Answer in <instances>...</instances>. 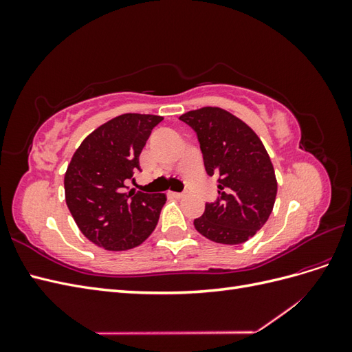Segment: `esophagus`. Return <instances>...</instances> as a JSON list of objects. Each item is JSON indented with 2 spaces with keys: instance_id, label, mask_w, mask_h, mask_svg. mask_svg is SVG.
Wrapping results in <instances>:
<instances>
[{
  "instance_id": "obj_1",
  "label": "esophagus",
  "mask_w": 352,
  "mask_h": 352,
  "mask_svg": "<svg viewBox=\"0 0 352 352\" xmlns=\"http://www.w3.org/2000/svg\"><path fill=\"white\" fill-rule=\"evenodd\" d=\"M172 195H173L175 198H182V197L185 195V192H172Z\"/></svg>"
}]
</instances>
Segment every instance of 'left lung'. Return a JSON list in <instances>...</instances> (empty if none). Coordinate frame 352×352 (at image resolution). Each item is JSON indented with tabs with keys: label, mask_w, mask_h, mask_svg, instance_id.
I'll return each instance as SVG.
<instances>
[{
	"label": "left lung",
	"mask_w": 352,
	"mask_h": 352,
	"mask_svg": "<svg viewBox=\"0 0 352 352\" xmlns=\"http://www.w3.org/2000/svg\"><path fill=\"white\" fill-rule=\"evenodd\" d=\"M197 133L208 176H217L219 195L194 220L210 241L238 245L252 238L272 214L278 182L270 157L248 124L219 107L179 117Z\"/></svg>",
	"instance_id": "8db88e82"
}]
</instances>
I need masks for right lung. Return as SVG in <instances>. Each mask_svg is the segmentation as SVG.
Returning a JSON list of instances; mask_svg holds the SVG:
<instances>
[{
	"label": "right lung",
	"instance_id": "add662e5",
	"mask_svg": "<svg viewBox=\"0 0 352 352\" xmlns=\"http://www.w3.org/2000/svg\"><path fill=\"white\" fill-rule=\"evenodd\" d=\"M162 116L127 113L85 138L65 175L66 204L80 232L109 251L141 245L155 229L166 195L124 192Z\"/></svg>",
	"mask_w": 352,
	"mask_h": 352
}]
</instances>
